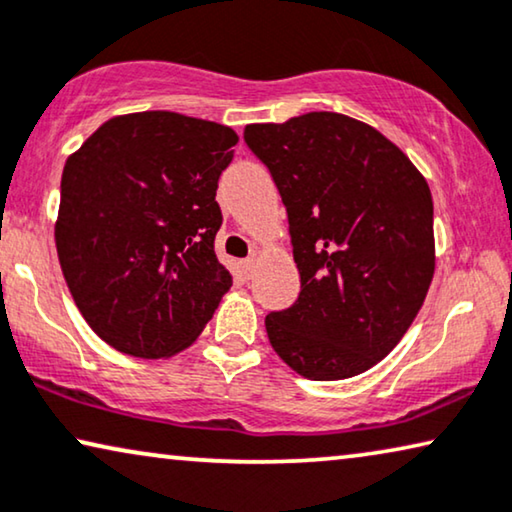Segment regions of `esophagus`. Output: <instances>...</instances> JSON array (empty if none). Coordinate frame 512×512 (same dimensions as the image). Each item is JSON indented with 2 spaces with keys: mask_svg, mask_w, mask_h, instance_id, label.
<instances>
[{
  "mask_svg": "<svg viewBox=\"0 0 512 512\" xmlns=\"http://www.w3.org/2000/svg\"><path fill=\"white\" fill-rule=\"evenodd\" d=\"M242 265H244V272L251 274V272H254V268H256V256H249Z\"/></svg>",
  "mask_w": 512,
  "mask_h": 512,
  "instance_id": "1",
  "label": "esophagus"
}]
</instances>
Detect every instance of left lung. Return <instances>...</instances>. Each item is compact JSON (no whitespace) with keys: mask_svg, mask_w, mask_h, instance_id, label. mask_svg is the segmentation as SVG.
<instances>
[{"mask_svg":"<svg viewBox=\"0 0 512 512\" xmlns=\"http://www.w3.org/2000/svg\"><path fill=\"white\" fill-rule=\"evenodd\" d=\"M288 212L300 295L265 318L293 372L342 381L381 362L411 328L434 277V205L420 170L369 124L307 113L247 124Z\"/></svg>","mask_w":512,"mask_h":512,"instance_id":"1","label":"left lung"}]
</instances>
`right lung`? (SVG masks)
Here are the masks:
<instances>
[{"instance_id": "obj_1", "label": "right lung", "mask_w": 512, "mask_h": 512, "mask_svg": "<svg viewBox=\"0 0 512 512\" xmlns=\"http://www.w3.org/2000/svg\"><path fill=\"white\" fill-rule=\"evenodd\" d=\"M238 133L168 110L110 117L66 159L59 265L87 325L120 353L196 342L233 277L214 254V201Z\"/></svg>"}]
</instances>
